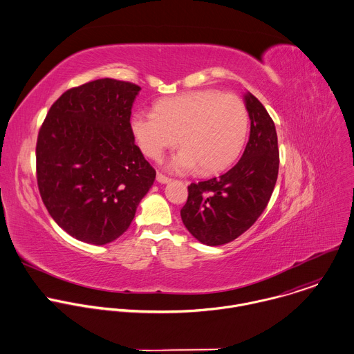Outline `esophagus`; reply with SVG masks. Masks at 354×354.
Masks as SVG:
<instances>
[{
	"label": "esophagus",
	"mask_w": 354,
	"mask_h": 354,
	"mask_svg": "<svg viewBox=\"0 0 354 354\" xmlns=\"http://www.w3.org/2000/svg\"><path fill=\"white\" fill-rule=\"evenodd\" d=\"M157 182L158 183H168V182H171V179L168 178V176H165V175H162V174H157Z\"/></svg>",
	"instance_id": "34e87169"
}]
</instances>
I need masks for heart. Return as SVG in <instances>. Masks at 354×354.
<instances>
[{"mask_svg": "<svg viewBox=\"0 0 354 354\" xmlns=\"http://www.w3.org/2000/svg\"><path fill=\"white\" fill-rule=\"evenodd\" d=\"M244 102L216 89L186 92L164 99L154 111H138L131 121L140 150L153 160L174 147L168 168L175 172L198 171L204 175L226 169L241 153L248 133Z\"/></svg>", "mask_w": 354, "mask_h": 354, "instance_id": "1", "label": "heart"}]
</instances>
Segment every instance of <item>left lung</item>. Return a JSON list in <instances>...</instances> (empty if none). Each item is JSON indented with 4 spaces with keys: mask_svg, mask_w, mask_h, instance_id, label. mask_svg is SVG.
<instances>
[{
    "mask_svg": "<svg viewBox=\"0 0 354 354\" xmlns=\"http://www.w3.org/2000/svg\"><path fill=\"white\" fill-rule=\"evenodd\" d=\"M251 120L250 139L239 162L227 172L192 183L180 209L183 225L200 243L223 245L247 232L265 211L279 175L274 122L263 104L244 95Z\"/></svg>",
    "mask_w": 354,
    "mask_h": 354,
    "instance_id": "obj_1",
    "label": "left lung"
}]
</instances>
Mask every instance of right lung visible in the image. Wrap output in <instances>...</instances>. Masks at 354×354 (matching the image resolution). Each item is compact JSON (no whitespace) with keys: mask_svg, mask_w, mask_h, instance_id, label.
Returning a JSON list of instances; mask_svg holds the SVG:
<instances>
[{"mask_svg":"<svg viewBox=\"0 0 354 354\" xmlns=\"http://www.w3.org/2000/svg\"><path fill=\"white\" fill-rule=\"evenodd\" d=\"M139 91L113 78L71 88L52 104L38 132L41 198L53 221L80 241L103 245L118 239L156 179L129 122Z\"/></svg>","mask_w":354,"mask_h":354,"instance_id":"right-lung-1","label":"right lung"}]
</instances>
